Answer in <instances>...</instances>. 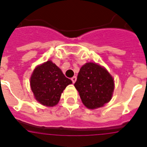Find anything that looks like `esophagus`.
Wrapping results in <instances>:
<instances>
[{"label":"esophagus","instance_id":"esophagus-1","mask_svg":"<svg viewBox=\"0 0 147 147\" xmlns=\"http://www.w3.org/2000/svg\"><path fill=\"white\" fill-rule=\"evenodd\" d=\"M71 80H72L73 83H75V82L76 81V76H73V77L71 78Z\"/></svg>","mask_w":147,"mask_h":147}]
</instances>
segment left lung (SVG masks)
<instances>
[{"label": "left lung", "instance_id": "1", "mask_svg": "<svg viewBox=\"0 0 147 147\" xmlns=\"http://www.w3.org/2000/svg\"><path fill=\"white\" fill-rule=\"evenodd\" d=\"M75 88L84 105L89 109L102 107L111 99L113 79L104 67L96 63H86L80 68Z\"/></svg>", "mask_w": 147, "mask_h": 147}]
</instances>
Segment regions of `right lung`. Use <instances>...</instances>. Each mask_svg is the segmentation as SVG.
Returning a JSON list of instances; mask_svg holds the SVG:
<instances>
[{
    "mask_svg": "<svg viewBox=\"0 0 147 147\" xmlns=\"http://www.w3.org/2000/svg\"><path fill=\"white\" fill-rule=\"evenodd\" d=\"M72 81L51 61L39 65L31 77V88L35 98L42 105L53 107L59 102L63 90Z\"/></svg>",
    "mask_w": 147,
    "mask_h": 147,
    "instance_id": "1",
    "label": "right lung"
}]
</instances>
